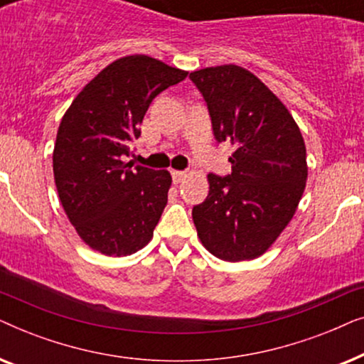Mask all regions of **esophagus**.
Segmentation results:
<instances>
[{
  "instance_id": "esophagus-1",
  "label": "esophagus",
  "mask_w": 364,
  "mask_h": 364,
  "mask_svg": "<svg viewBox=\"0 0 364 364\" xmlns=\"http://www.w3.org/2000/svg\"><path fill=\"white\" fill-rule=\"evenodd\" d=\"M187 177V172L183 171H172V178H173V183H181L186 181Z\"/></svg>"
}]
</instances>
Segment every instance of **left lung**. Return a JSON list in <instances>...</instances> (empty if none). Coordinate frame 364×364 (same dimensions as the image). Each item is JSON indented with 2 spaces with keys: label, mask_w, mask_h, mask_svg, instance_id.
<instances>
[{
  "label": "left lung",
  "mask_w": 364,
  "mask_h": 364,
  "mask_svg": "<svg viewBox=\"0 0 364 364\" xmlns=\"http://www.w3.org/2000/svg\"><path fill=\"white\" fill-rule=\"evenodd\" d=\"M191 79L213 136L235 147L230 176H207L208 196L192 210L197 235L220 260H253L295 215L308 177L305 141L285 104L245 68H205Z\"/></svg>",
  "instance_id": "left-lung-1"
}]
</instances>
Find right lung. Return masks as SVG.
<instances>
[{
  "label": "right lung",
  "mask_w": 364,
  "mask_h": 364,
  "mask_svg": "<svg viewBox=\"0 0 364 364\" xmlns=\"http://www.w3.org/2000/svg\"><path fill=\"white\" fill-rule=\"evenodd\" d=\"M187 74L144 54L116 59L63 116L53 151L54 182L69 222L92 250L126 257L151 242L172 177L124 159L129 142L141 136L154 97Z\"/></svg>",
  "instance_id": "right-lung-1"
}]
</instances>
